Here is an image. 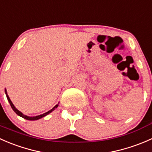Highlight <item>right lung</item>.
Here are the masks:
<instances>
[{"label": "right lung", "mask_w": 152, "mask_h": 152, "mask_svg": "<svg viewBox=\"0 0 152 152\" xmlns=\"http://www.w3.org/2000/svg\"><path fill=\"white\" fill-rule=\"evenodd\" d=\"M5 93H6V96H7V100H8V102H10V105H11V107H12V110H14V112H15V113H16V114L20 116V117L26 119V120H28V121H36V120H39V119H40V118H42L45 117V116H46L47 115H48L49 113H51V112H53V110H54L56 108H57L58 106H59V103H58L57 104H56V106H54V107H53V108L51 109V110H49V111L46 112V113H43V114H42V115H37V116H33V117H31V116H27V115H26L23 114V113H21L20 111H19V110H18V109H17L16 107H15V105L13 104V103H12V101L10 100V97H9L8 94H7V90H6V89H5Z\"/></svg>", "instance_id": "add662e5"}]
</instances>
